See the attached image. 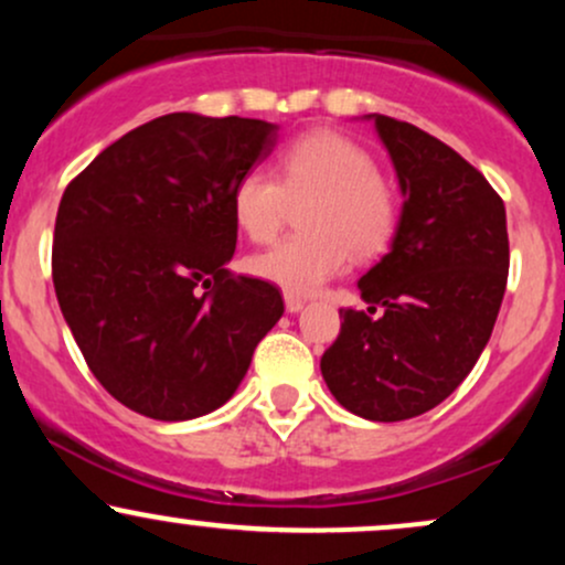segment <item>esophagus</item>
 Masks as SVG:
<instances>
[{
    "mask_svg": "<svg viewBox=\"0 0 565 565\" xmlns=\"http://www.w3.org/2000/svg\"><path fill=\"white\" fill-rule=\"evenodd\" d=\"M284 305H287L289 313H297V310L305 308V300H300V297L295 295H284Z\"/></svg>",
    "mask_w": 565,
    "mask_h": 565,
    "instance_id": "esophagus-1",
    "label": "esophagus"
}]
</instances>
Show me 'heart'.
Masks as SVG:
<instances>
[{
	"label": "heart",
	"mask_w": 565,
	"mask_h": 565,
	"mask_svg": "<svg viewBox=\"0 0 565 565\" xmlns=\"http://www.w3.org/2000/svg\"><path fill=\"white\" fill-rule=\"evenodd\" d=\"M305 204V233L281 238L249 260V270L289 295H313L345 270L350 252L374 257L398 228V196L380 178L377 159L334 129H310L284 148L278 180L246 170L231 193L233 223L249 242H270L287 217L289 199Z\"/></svg>",
	"instance_id": "obj_1"
}]
</instances>
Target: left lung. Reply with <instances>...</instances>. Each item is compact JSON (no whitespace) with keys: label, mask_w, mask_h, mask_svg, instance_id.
I'll return each mask as SVG.
<instances>
[{"label":"left lung","mask_w":565,"mask_h":565,"mask_svg":"<svg viewBox=\"0 0 565 565\" xmlns=\"http://www.w3.org/2000/svg\"><path fill=\"white\" fill-rule=\"evenodd\" d=\"M404 206L393 246L342 308L321 355L327 387L348 412L401 423L457 391L494 329L508 287V217L470 161L408 121L374 114Z\"/></svg>","instance_id":"obj_1"}]
</instances>
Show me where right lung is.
<instances>
[{
	"label": "right lung",
	"mask_w": 565,
	"mask_h": 565,
	"mask_svg": "<svg viewBox=\"0 0 565 565\" xmlns=\"http://www.w3.org/2000/svg\"><path fill=\"white\" fill-rule=\"evenodd\" d=\"M276 125L167 114L71 180L55 217L53 284L97 382L142 417L193 419L223 406L281 291L236 276L231 193L274 151Z\"/></svg>",
	"instance_id": "right-lung-1"
}]
</instances>
